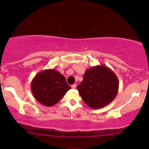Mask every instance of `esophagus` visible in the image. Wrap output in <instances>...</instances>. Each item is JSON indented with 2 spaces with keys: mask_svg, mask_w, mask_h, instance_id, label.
Instances as JSON below:
<instances>
[{
  "mask_svg": "<svg viewBox=\"0 0 149 149\" xmlns=\"http://www.w3.org/2000/svg\"><path fill=\"white\" fill-rule=\"evenodd\" d=\"M71 87H72V89H75L77 87V84H73L72 86H71Z\"/></svg>",
  "mask_w": 149,
  "mask_h": 149,
  "instance_id": "34e87169",
  "label": "esophagus"
}]
</instances>
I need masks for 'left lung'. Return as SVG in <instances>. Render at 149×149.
Wrapping results in <instances>:
<instances>
[{
    "instance_id": "left-lung-1",
    "label": "left lung",
    "mask_w": 149,
    "mask_h": 149,
    "mask_svg": "<svg viewBox=\"0 0 149 149\" xmlns=\"http://www.w3.org/2000/svg\"><path fill=\"white\" fill-rule=\"evenodd\" d=\"M119 84V80L111 69L105 65H97L87 69L77 89L88 107L98 109L115 98Z\"/></svg>"
}]
</instances>
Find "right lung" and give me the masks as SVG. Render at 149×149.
<instances>
[{
    "mask_svg": "<svg viewBox=\"0 0 149 149\" xmlns=\"http://www.w3.org/2000/svg\"><path fill=\"white\" fill-rule=\"evenodd\" d=\"M70 89L64 75L54 69H47L38 72L31 82L34 98L45 107L56 104Z\"/></svg>",
    "mask_w": 149,
    "mask_h": 149,
    "instance_id": "obj_1",
    "label": "right lung"
}]
</instances>
